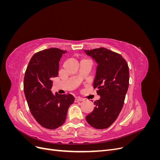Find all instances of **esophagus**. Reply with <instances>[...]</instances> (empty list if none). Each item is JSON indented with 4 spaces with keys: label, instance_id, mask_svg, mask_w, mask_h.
Listing matches in <instances>:
<instances>
[{
    "label": "esophagus",
    "instance_id": "34e87169",
    "mask_svg": "<svg viewBox=\"0 0 160 160\" xmlns=\"http://www.w3.org/2000/svg\"><path fill=\"white\" fill-rule=\"evenodd\" d=\"M83 101V99H82V98H76L75 99V102H79V101Z\"/></svg>",
    "mask_w": 160,
    "mask_h": 160
}]
</instances>
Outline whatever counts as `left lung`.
<instances>
[{"instance_id":"left-lung-1","label":"left lung","mask_w":160,"mask_h":160,"mask_svg":"<svg viewBox=\"0 0 160 160\" xmlns=\"http://www.w3.org/2000/svg\"><path fill=\"white\" fill-rule=\"evenodd\" d=\"M84 51L98 63L93 88L100 96L86 120L95 129H106L118 118L123 106L129 87L128 65L122 55L103 47Z\"/></svg>"}]
</instances>
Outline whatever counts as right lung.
<instances>
[{
  "label": "right lung",
  "instance_id": "1",
  "mask_svg": "<svg viewBox=\"0 0 160 160\" xmlns=\"http://www.w3.org/2000/svg\"><path fill=\"white\" fill-rule=\"evenodd\" d=\"M66 51L50 48L35 53L24 77V93L30 111L42 127L55 129L65 122L67 111L74 102L71 94H53L52 78L57 77L59 61Z\"/></svg>",
  "mask_w": 160,
  "mask_h": 160
}]
</instances>
